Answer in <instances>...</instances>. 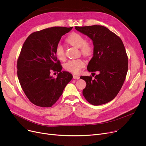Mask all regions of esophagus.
<instances>
[{
	"mask_svg": "<svg viewBox=\"0 0 146 146\" xmlns=\"http://www.w3.org/2000/svg\"><path fill=\"white\" fill-rule=\"evenodd\" d=\"M73 77L74 79H79V78H80V76H77V75H75V74H73Z\"/></svg>",
	"mask_w": 146,
	"mask_h": 146,
	"instance_id": "esophagus-1",
	"label": "esophagus"
}]
</instances>
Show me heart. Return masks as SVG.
<instances>
[{
	"label": "heart",
	"instance_id": "heart-1",
	"mask_svg": "<svg viewBox=\"0 0 146 146\" xmlns=\"http://www.w3.org/2000/svg\"><path fill=\"white\" fill-rule=\"evenodd\" d=\"M66 41L69 45L79 48L81 54L85 56H90L93 53L94 47L92 44L86 40L85 37L79 33H72L66 38ZM55 54L59 60H64L66 58L64 48L60 44H58L56 46ZM84 66L85 62L84 60L82 59H76L68 61L64 65V68L70 72L77 74L80 72Z\"/></svg>",
	"mask_w": 146,
	"mask_h": 146
}]
</instances>
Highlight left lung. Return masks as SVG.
<instances>
[{
	"label": "left lung",
	"instance_id": "8db88e82",
	"mask_svg": "<svg viewBox=\"0 0 146 146\" xmlns=\"http://www.w3.org/2000/svg\"><path fill=\"white\" fill-rule=\"evenodd\" d=\"M75 29L92 40L94 55L87 69L99 73L94 80L91 76L80 77L86 82L82 95L94 106L107 103L118 94L128 72V56L122 41L103 26L75 27Z\"/></svg>",
	"mask_w": 146,
	"mask_h": 146
}]
</instances>
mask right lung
Returning a JSON list of instances; mask_svg holds the SVG:
<instances>
[{
	"instance_id": "obj_1",
	"label": "right lung",
	"mask_w": 146,
	"mask_h": 146,
	"mask_svg": "<svg viewBox=\"0 0 146 146\" xmlns=\"http://www.w3.org/2000/svg\"><path fill=\"white\" fill-rule=\"evenodd\" d=\"M73 27H54L31 33L26 39L17 60V76L23 90L35 105L50 108L59 99L73 76L62 72L55 54L62 36ZM58 71L57 77L50 75Z\"/></svg>"
}]
</instances>
